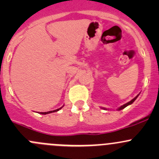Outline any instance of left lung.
Returning a JSON list of instances; mask_svg holds the SVG:
<instances>
[{
  "mask_svg": "<svg viewBox=\"0 0 159 159\" xmlns=\"http://www.w3.org/2000/svg\"><path fill=\"white\" fill-rule=\"evenodd\" d=\"M139 94H138V95L137 96H136V97L135 98H133L132 99V100H131V101H130V102H128V103H126V104H125V105H121V107H120V108H118V111H120V110H121V109H123V108H125V107H127L128 106V105H131V104H132L133 103V102H134V101H135V99L136 98H138V96H139Z\"/></svg>",
  "mask_w": 159,
  "mask_h": 159,
  "instance_id": "1",
  "label": "left lung"
}]
</instances>
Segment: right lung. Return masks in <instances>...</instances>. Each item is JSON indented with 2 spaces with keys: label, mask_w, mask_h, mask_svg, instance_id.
<instances>
[{
  "label": "right lung",
  "mask_w": 159,
  "mask_h": 159,
  "mask_svg": "<svg viewBox=\"0 0 159 159\" xmlns=\"http://www.w3.org/2000/svg\"><path fill=\"white\" fill-rule=\"evenodd\" d=\"M62 108V107H61ZM61 108H58V109H56V110H54V111H46V112H41L40 114H41V115H47V114H49V113H52V112H55V111H59L61 109Z\"/></svg>",
  "instance_id": "add662e5"
}]
</instances>
